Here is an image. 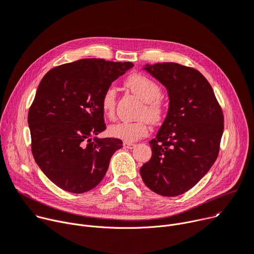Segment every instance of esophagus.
I'll return each mask as SVG.
<instances>
[{
	"mask_svg": "<svg viewBox=\"0 0 254 254\" xmlns=\"http://www.w3.org/2000/svg\"><path fill=\"white\" fill-rule=\"evenodd\" d=\"M124 147L127 148V149H132V148L136 147V145L132 144V143H124Z\"/></svg>",
	"mask_w": 254,
	"mask_h": 254,
	"instance_id": "34e87169",
	"label": "esophagus"
}]
</instances>
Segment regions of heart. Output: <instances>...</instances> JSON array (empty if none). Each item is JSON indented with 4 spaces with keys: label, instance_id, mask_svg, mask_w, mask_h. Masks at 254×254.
<instances>
[{
    "label": "heart",
    "instance_id": "heart-1",
    "mask_svg": "<svg viewBox=\"0 0 254 254\" xmlns=\"http://www.w3.org/2000/svg\"><path fill=\"white\" fill-rule=\"evenodd\" d=\"M126 87L136 94L145 102L143 115H147L151 121H159L163 114V105L159 100L161 88L159 84L150 77L133 73L126 80ZM116 105V91L114 88H108L101 98V108L107 117H113ZM108 132L111 137L123 140L127 143L136 142L149 132V123L147 118L138 122H118L109 127Z\"/></svg>",
    "mask_w": 254,
    "mask_h": 254
}]
</instances>
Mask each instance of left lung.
Returning <instances> with one entry per match:
<instances>
[{"label":"left lung","mask_w":254,"mask_h":254,"mask_svg":"<svg viewBox=\"0 0 254 254\" xmlns=\"http://www.w3.org/2000/svg\"><path fill=\"white\" fill-rule=\"evenodd\" d=\"M143 70L165 87L170 103L164 122L149 142L152 156L140 174L156 194L178 196L193 188L216 160L223 111L198 70L174 62L145 64Z\"/></svg>","instance_id":"8db88e82"}]
</instances>
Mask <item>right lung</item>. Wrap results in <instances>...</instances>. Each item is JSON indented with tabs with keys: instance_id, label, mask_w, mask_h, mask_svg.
<instances>
[{
	"instance_id": "add662e5",
	"label": "right lung",
	"mask_w": 254,
	"mask_h": 254,
	"mask_svg": "<svg viewBox=\"0 0 254 254\" xmlns=\"http://www.w3.org/2000/svg\"><path fill=\"white\" fill-rule=\"evenodd\" d=\"M133 64L81 59L55 67L41 80L28 111L33 158L47 178L71 193L103 180L120 139L98 138L106 128L101 98Z\"/></svg>"
}]
</instances>
